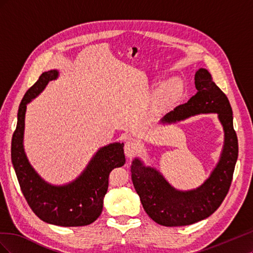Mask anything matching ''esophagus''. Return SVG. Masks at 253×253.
Masks as SVG:
<instances>
[{"mask_svg": "<svg viewBox=\"0 0 253 253\" xmlns=\"http://www.w3.org/2000/svg\"><path fill=\"white\" fill-rule=\"evenodd\" d=\"M139 151V145L136 141L133 140H127L125 144V153L126 155L128 158H132L135 155H137V153Z\"/></svg>", "mask_w": 253, "mask_h": 253, "instance_id": "obj_1", "label": "esophagus"}]
</instances>
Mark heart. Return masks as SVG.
<instances>
[{"mask_svg": "<svg viewBox=\"0 0 253 253\" xmlns=\"http://www.w3.org/2000/svg\"><path fill=\"white\" fill-rule=\"evenodd\" d=\"M175 90H176V86H174V85H171L169 87H167L166 90H165V96L166 97H169V96L173 95Z\"/></svg>", "mask_w": 253, "mask_h": 253, "instance_id": "heart-1", "label": "heart"}]
</instances>
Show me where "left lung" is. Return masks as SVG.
<instances>
[{"mask_svg":"<svg viewBox=\"0 0 253 253\" xmlns=\"http://www.w3.org/2000/svg\"><path fill=\"white\" fill-rule=\"evenodd\" d=\"M194 80L196 94L186 103L176 106L166 115L163 121L175 122L201 113L218 114L225 129V145L219 163L210 177L200 188L179 192L173 189L160 173L143 167L138 159H135L131 166L133 185L144 211L157 224L167 227L194 224L215 212L230 189L239 155L232 109L227 96L205 68L196 72Z\"/></svg>","mask_w":253,"mask_h":253,"instance_id":"left-lung-1","label":"left lung"}]
</instances>
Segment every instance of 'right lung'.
Here are the masks:
<instances>
[{
  "mask_svg": "<svg viewBox=\"0 0 253 253\" xmlns=\"http://www.w3.org/2000/svg\"><path fill=\"white\" fill-rule=\"evenodd\" d=\"M57 77V71L43 73L23 97L11 140V162L22 193L38 217L57 226H86L101 214L111 171L126 163L125 144L116 142L99 150L86 170L70 185L53 187L43 181L29 165L23 149L24 118L27 102L39 95L48 81Z\"/></svg>",
  "mask_w": 253,
  "mask_h": 253,
  "instance_id": "obj_1",
  "label": "right lung"
}]
</instances>
